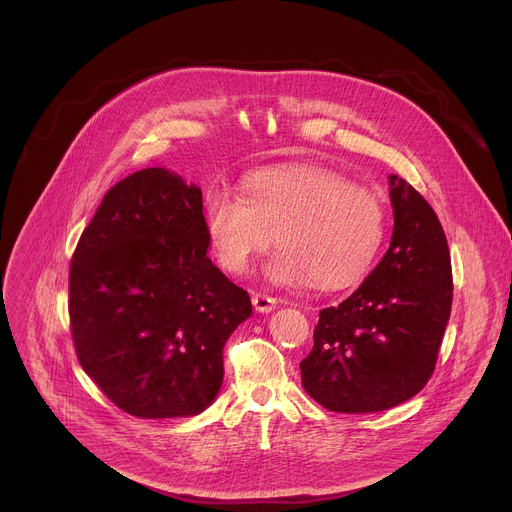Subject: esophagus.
Returning <instances> with one entry per match:
<instances>
[{"mask_svg":"<svg viewBox=\"0 0 512 512\" xmlns=\"http://www.w3.org/2000/svg\"><path fill=\"white\" fill-rule=\"evenodd\" d=\"M253 308L261 314H267V312H273L277 308V300L267 296V294H253Z\"/></svg>","mask_w":512,"mask_h":512,"instance_id":"esophagus-1","label":"esophagus"}]
</instances>
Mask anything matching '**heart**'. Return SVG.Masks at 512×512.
Segmentation results:
<instances>
[{
    "instance_id": "1",
    "label": "heart",
    "mask_w": 512,
    "mask_h": 512,
    "mask_svg": "<svg viewBox=\"0 0 512 512\" xmlns=\"http://www.w3.org/2000/svg\"><path fill=\"white\" fill-rule=\"evenodd\" d=\"M208 245L225 271L245 273L273 241L265 273L279 285L346 287L377 261L387 233L383 200L369 188L316 166L249 174L241 198L214 188L204 198Z\"/></svg>"
}]
</instances>
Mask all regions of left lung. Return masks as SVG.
<instances>
[{
  "mask_svg": "<svg viewBox=\"0 0 512 512\" xmlns=\"http://www.w3.org/2000/svg\"><path fill=\"white\" fill-rule=\"evenodd\" d=\"M395 227L381 263L336 308L320 312L302 385L322 407L375 413L429 381L452 312V261L440 218L403 178L389 176Z\"/></svg>",
  "mask_w": 512,
  "mask_h": 512,
  "instance_id": "obj_1",
  "label": "left lung"
}]
</instances>
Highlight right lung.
I'll list each match as a JSON object with an SVG mask.
<instances>
[{"label": "right lung", "instance_id": "1", "mask_svg": "<svg viewBox=\"0 0 512 512\" xmlns=\"http://www.w3.org/2000/svg\"><path fill=\"white\" fill-rule=\"evenodd\" d=\"M202 192L145 168L101 200L70 261L68 314L85 373L141 419L202 413L249 294L208 259Z\"/></svg>", "mask_w": 512, "mask_h": 512}]
</instances>
